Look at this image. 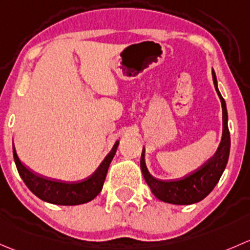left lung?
<instances>
[{
    "mask_svg": "<svg viewBox=\"0 0 250 250\" xmlns=\"http://www.w3.org/2000/svg\"><path fill=\"white\" fill-rule=\"evenodd\" d=\"M213 83L218 92L223 108V137L217 153L205 163L196 171L191 172L184 178L177 181L164 182L154 178L146 169L144 163V149L141 156V169L146 184L150 188L151 192L161 201L173 205H191L205 199L219 182L221 174L225 169L230 154V131L228 126V110L223 96L220 95L217 85L214 71H212Z\"/></svg>",
    "mask_w": 250,
    "mask_h": 250,
    "instance_id": "obj_1",
    "label": "left lung"
}]
</instances>
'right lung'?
Instances as JSON below:
<instances>
[{
	"instance_id": "right-lung-1",
	"label": "right lung",
	"mask_w": 250,
	"mask_h": 250,
	"mask_svg": "<svg viewBox=\"0 0 250 250\" xmlns=\"http://www.w3.org/2000/svg\"><path fill=\"white\" fill-rule=\"evenodd\" d=\"M118 144H119V141L115 142L110 153L104 158L99 168L91 176L83 181L74 183H63L37 176L21 164V161L18 158L15 148H13V155H14V161L20 177L36 196L40 197L43 201L54 203V205L76 206L91 201L101 192L108 167L112 159L114 158Z\"/></svg>"
}]
</instances>
